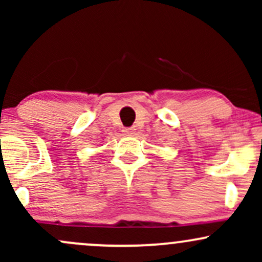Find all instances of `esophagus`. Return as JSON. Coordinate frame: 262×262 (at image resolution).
Here are the masks:
<instances>
[{
    "label": "esophagus",
    "instance_id": "1",
    "mask_svg": "<svg viewBox=\"0 0 262 262\" xmlns=\"http://www.w3.org/2000/svg\"><path fill=\"white\" fill-rule=\"evenodd\" d=\"M134 130H135L134 128H124V129H123V132H124L125 135H132V134H134Z\"/></svg>",
    "mask_w": 262,
    "mask_h": 262
}]
</instances>
